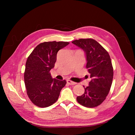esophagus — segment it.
Instances as JSON below:
<instances>
[{"mask_svg": "<svg viewBox=\"0 0 135 135\" xmlns=\"http://www.w3.org/2000/svg\"><path fill=\"white\" fill-rule=\"evenodd\" d=\"M66 81H67V83L69 84H70V85H74V84H76L75 82H74V81H73L69 80V79H68L66 80Z\"/></svg>", "mask_w": 135, "mask_h": 135, "instance_id": "34e87169", "label": "esophagus"}]
</instances>
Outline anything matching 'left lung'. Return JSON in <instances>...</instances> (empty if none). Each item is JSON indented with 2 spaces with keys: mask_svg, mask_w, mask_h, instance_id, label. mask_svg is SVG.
Segmentation results:
<instances>
[{
  "mask_svg": "<svg viewBox=\"0 0 135 135\" xmlns=\"http://www.w3.org/2000/svg\"><path fill=\"white\" fill-rule=\"evenodd\" d=\"M72 43L84 52L86 68L91 78L88 86L84 88V93L78 96L76 100L85 107H97L105 100L112 84L113 68L110 56L101 44L92 39H80Z\"/></svg>",
  "mask_w": 135,
  "mask_h": 135,
  "instance_id": "left-lung-1",
  "label": "left lung"
}]
</instances>
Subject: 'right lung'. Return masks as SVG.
<instances>
[{"label": "right lung", "mask_w": 135, "mask_h": 135, "mask_svg": "<svg viewBox=\"0 0 135 135\" xmlns=\"http://www.w3.org/2000/svg\"><path fill=\"white\" fill-rule=\"evenodd\" d=\"M69 44L48 42L39 44L28 57L24 73L27 94L37 107L46 108L58 100L66 80L52 78L50 70L55 66L58 51Z\"/></svg>", "instance_id": "1"}]
</instances>
